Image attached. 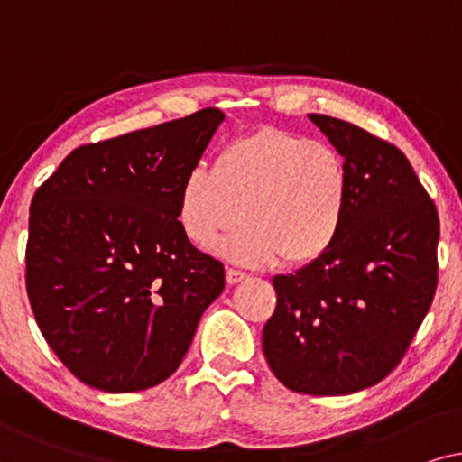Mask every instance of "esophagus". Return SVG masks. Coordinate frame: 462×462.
I'll use <instances>...</instances> for the list:
<instances>
[{
    "label": "esophagus",
    "mask_w": 462,
    "mask_h": 462,
    "mask_svg": "<svg viewBox=\"0 0 462 462\" xmlns=\"http://www.w3.org/2000/svg\"><path fill=\"white\" fill-rule=\"evenodd\" d=\"M245 279H247V274L241 273V270L230 268V270H227V273H226V281L230 282V285H236V282H243Z\"/></svg>",
    "instance_id": "1"
}]
</instances>
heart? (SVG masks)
<instances>
[{"mask_svg":"<svg viewBox=\"0 0 462 462\" xmlns=\"http://www.w3.org/2000/svg\"><path fill=\"white\" fill-rule=\"evenodd\" d=\"M348 167L336 147L263 128L227 143L213 169L196 167L181 183L177 221L202 251L226 245L243 266H304L340 235L348 208Z\"/></svg>","mask_w":462,"mask_h":462,"instance_id":"1","label":"heart"}]
</instances>
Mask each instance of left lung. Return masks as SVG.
Returning a JSON list of instances; mask_svg holds the SVG:
<instances>
[{
	"label": "left lung",
	"mask_w": 462,
	"mask_h": 462,
	"mask_svg": "<svg viewBox=\"0 0 462 462\" xmlns=\"http://www.w3.org/2000/svg\"><path fill=\"white\" fill-rule=\"evenodd\" d=\"M348 167L336 243L276 274L262 346L270 370L304 395H350L403 359L438 287V208L402 150L364 128L310 114Z\"/></svg>",
	"instance_id": "left-lung-1"
}]
</instances>
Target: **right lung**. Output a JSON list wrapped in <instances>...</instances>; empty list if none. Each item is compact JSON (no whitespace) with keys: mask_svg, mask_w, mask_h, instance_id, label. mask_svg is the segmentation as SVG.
Here are the masks:
<instances>
[{"mask_svg":"<svg viewBox=\"0 0 462 462\" xmlns=\"http://www.w3.org/2000/svg\"><path fill=\"white\" fill-rule=\"evenodd\" d=\"M224 118L208 107L78 147L31 200V309L48 346L92 389L164 383L224 291V263L177 221L181 183Z\"/></svg>","mask_w":462,"mask_h":462,"instance_id":"right-lung-1","label":"right lung"}]
</instances>
